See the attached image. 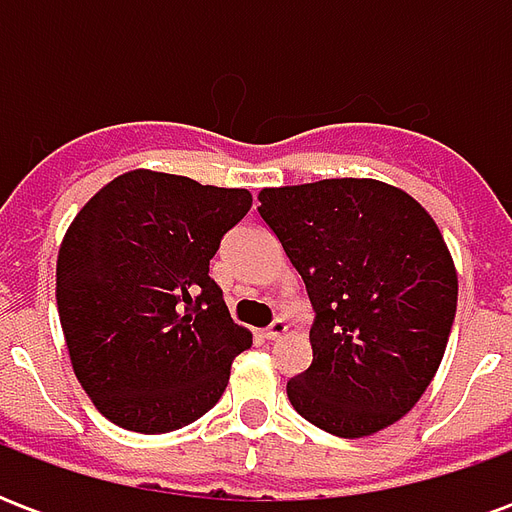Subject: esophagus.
Returning a JSON list of instances; mask_svg holds the SVG:
<instances>
[{"mask_svg": "<svg viewBox=\"0 0 512 512\" xmlns=\"http://www.w3.org/2000/svg\"><path fill=\"white\" fill-rule=\"evenodd\" d=\"M285 332H288V323L282 321V318H277L268 329H263V337H266V340H279Z\"/></svg>", "mask_w": 512, "mask_h": 512, "instance_id": "esophagus-1", "label": "esophagus"}]
</instances>
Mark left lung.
Wrapping results in <instances>:
<instances>
[{
  "instance_id": "left-lung-1",
  "label": "left lung",
  "mask_w": 512,
  "mask_h": 512,
  "mask_svg": "<svg viewBox=\"0 0 512 512\" xmlns=\"http://www.w3.org/2000/svg\"><path fill=\"white\" fill-rule=\"evenodd\" d=\"M315 310L312 365L288 381L301 417L362 439L425 395L450 340L458 271L439 224L384 180L332 178L257 194Z\"/></svg>"
}]
</instances>
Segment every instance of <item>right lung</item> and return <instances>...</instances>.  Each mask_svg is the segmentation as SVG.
<instances>
[{
    "mask_svg": "<svg viewBox=\"0 0 512 512\" xmlns=\"http://www.w3.org/2000/svg\"><path fill=\"white\" fill-rule=\"evenodd\" d=\"M246 189L131 169L84 202L57 255V310L93 406L134 433H169L216 406L252 332L208 277Z\"/></svg>",
    "mask_w": 512,
    "mask_h": 512,
    "instance_id": "add662e5",
    "label": "right lung"
}]
</instances>
